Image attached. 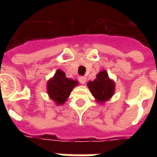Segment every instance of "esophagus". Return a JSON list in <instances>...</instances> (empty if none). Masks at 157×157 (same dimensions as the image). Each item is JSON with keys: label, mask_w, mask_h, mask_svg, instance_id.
<instances>
[{"label": "esophagus", "mask_w": 157, "mask_h": 157, "mask_svg": "<svg viewBox=\"0 0 157 157\" xmlns=\"http://www.w3.org/2000/svg\"><path fill=\"white\" fill-rule=\"evenodd\" d=\"M79 81H80V82H81L82 84H85L86 81V78L85 76H80V77H79Z\"/></svg>", "instance_id": "esophagus-1"}]
</instances>
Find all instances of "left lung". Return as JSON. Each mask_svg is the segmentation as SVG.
<instances>
[{
  "label": "left lung",
  "mask_w": 157,
  "mask_h": 157,
  "mask_svg": "<svg viewBox=\"0 0 157 157\" xmlns=\"http://www.w3.org/2000/svg\"><path fill=\"white\" fill-rule=\"evenodd\" d=\"M87 86L96 102L100 104H104L110 100L115 92V82L113 79L109 78L105 70L99 71L94 81L87 82Z\"/></svg>",
  "instance_id": "8db88e82"
}]
</instances>
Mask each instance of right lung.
<instances>
[{"label": "right lung", "instance_id": "right-lung-1", "mask_svg": "<svg viewBox=\"0 0 157 157\" xmlns=\"http://www.w3.org/2000/svg\"><path fill=\"white\" fill-rule=\"evenodd\" d=\"M78 84V81L67 78L65 72L58 69L54 76L47 82V93L56 105H62L67 101L73 88Z\"/></svg>", "mask_w": 157, "mask_h": 157}]
</instances>
